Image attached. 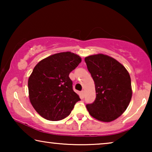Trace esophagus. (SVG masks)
I'll use <instances>...</instances> for the list:
<instances>
[{"label":"esophagus","instance_id":"esophagus-1","mask_svg":"<svg viewBox=\"0 0 152 152\" xmlns=\"http://www.w3.org/2000/svg\"><path fill=\"white\" fill-rule=\"evenodd\" d=\"M80 94H81V97H82V99L84 98V91H81Z\"/></svg>","mask_w":152,"mask_h":152}]
</instances>
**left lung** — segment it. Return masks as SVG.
<instances>
[{
    "label": "left lung",
    "instance_id": "8db88e82",
    "mask_svg": "<svg viewBox=\"0 0 152 152\" xmlns=\"http://www.w3.org/2000/svg\"><path fill=\"white\" fill-rule=\"evenodd\" d=\"M84 60L96 92L94 102L86 105L89 114L102 122L115 120L125 111L132 99L129 73L119 61L103 54L88 56Z\"/></svg>",
    "mask_w": 152,
    "mask_h": 152
}]
</instances>
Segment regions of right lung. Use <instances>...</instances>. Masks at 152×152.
Listing matches in <instances>:
<instances>
[{
	"label": "right lung",
	"mask_w": 152,
	"mask_h": 152,
	"mask_svg": "<svg viewBox=\"0 0 152 152\" xmlns=\"http://www.w3.org/2000/svg\"><path fill=\"white\" fill-rule=\"evenodd\" d=\"M81 61L79 55L64 52L49 56L35 66L28 79L29 99L41 117L61 120L70 115L80 100L72 90L69 74Z\"/></svg>",
	"instance_id": "obj_1"
}]
</instances>
